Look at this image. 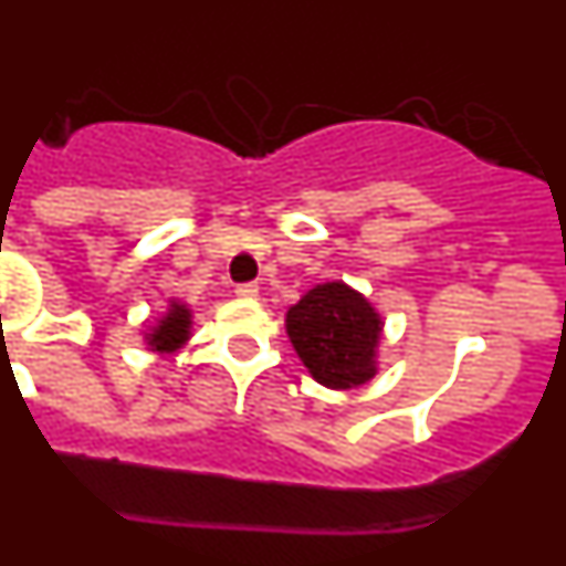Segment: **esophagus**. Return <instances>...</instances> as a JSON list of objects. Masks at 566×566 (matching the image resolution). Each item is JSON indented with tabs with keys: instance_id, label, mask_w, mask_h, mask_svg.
Instances as JSON below:
<instances>
[{
	"instance_id": "34e87169",
	"label": "esophagus",
	"mask_w": 566,
	"mask_h": 566,
	"mask_svg": "<svg viewBox=\"0 0 566 566\" xmlns=\"http://www.w3.org/2000/svg\"><path fill=\"white\" fill-rule=\"evenodd\" d=\"M234 294H238L240 300H254L258 297V286H254V283H240V286H234Z\"/></svg>"
}]
</instances>
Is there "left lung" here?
Wrapping results in <instances>:
<instances>
[{"label": "left lung", "instance_id": "left-lung-1", "mask_svg": "<svg viewBox=\"0 0 566 566\" xmlns=\"http://www.w3.org/2000/svg\"><path fill=\"white\" fill-rule=\"evenodd\" d=\"M286 328L294 352L326 388H354L374 377L379 323L363 294L343 283L317 286L289 308Z\"/></svg>", "mask_w": 566, "mask_h": 566}]
</instances>
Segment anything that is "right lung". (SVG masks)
Here are the masks:
<instances>
[{"label":"right lung","instance_id":"right-lung-1","mask_svg":"<svg viewBox=\"0 0 566 566\" xmlns=\"http://www.w3.org/2000/svg\"><path fill=\"white\" fill-rule=\"evenodd\" d=\"M189 334V312L178 303H172L167 317L161 319V326L149 334V345H155V352H175L178 345L187 339Z\"/></svg>","mask_w":566,"mask_h":566}]
</instances>
